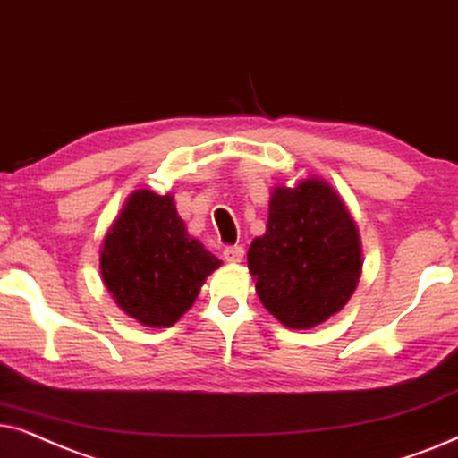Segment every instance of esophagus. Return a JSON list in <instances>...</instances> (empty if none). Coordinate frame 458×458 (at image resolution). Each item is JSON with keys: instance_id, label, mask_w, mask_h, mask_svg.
I'll return each instance as SVG.
<instances>
[{"instance_id": "obj_1", "label": "esophagus", "mask_w": 458, "mask_h": 458, "mask_svg": "<svg viewBox=\"0 0 458 458\" xmlns=\"http://www.w3.org/2000/svg\"><path fill=\"white\" fill-rule=\"evenodd\" d=\"M242 258H245V249H242L241 245L224 249V259L230 261V264H241Z\"/></svg>"}]
</instances>
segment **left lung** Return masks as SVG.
I'll use <instances>...</instances> for the list:
<instances>
[{
	"label": "left lung",
	"mask_w": 458,
	"mask_h": 458,
	"mask_svg": "<svg viewBox=\"0 0 458 458\" xmlns=\"http://www.w3.org/2000/svg\"><path fill=\"white\" fill-rule=\"evenodd\" d=\"M249 272L259 301L289 328H314L344 310L362 274L358 225L320 178L270 192L266 234L253 239Z\"/></svg>",
	"instance_id": "left-lung-1"
}]
</instances>
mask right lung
<instances>
[{
  "label": "right lung",
  "instance_id": "add662e5",
  "mask_svg": "<svg viewBox=\"0 0 458 458\" xmlns=\"http://www.w3.org/2000/svg\"><path fill=\"white\" fill-rule=\"evenodd\" d=\"M219 266L222 261L188 234L172 194L148 188L127 197L100 247L102 280L113 300L152 328L175 325Z\"/></svg>",
  "mask_w": 458,
  "mask_h": 458
}]
</instances>
